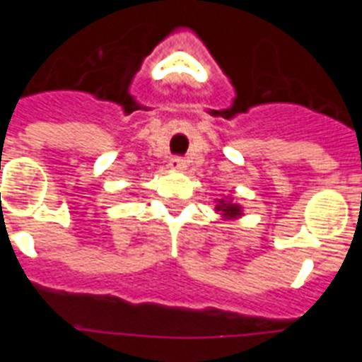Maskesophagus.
<instances>
[{
	"label": "esophagus",
	"instance_id": "34e87169",
	"mask_svg": "<svg viewBox=\"0 0 362 362\" xmlns=\"http://www.w3.org/2000/svg\"><path fill=\"white\" fill-rule=\"evenodd\" d=\"M170 168H174V170H185L187 168V159L181 158V156H174L170 159Z\"/></svg>",
	"mask_w": 362,
	"mask_h": 362
}]
</instances>
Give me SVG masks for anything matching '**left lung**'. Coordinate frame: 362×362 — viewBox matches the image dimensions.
I'll return each instance as SVG.
<instances>
[{
    "label": "left lung",
    "mask_w": 362,
    "mask_h": 362,
    "mask_svg": "<svg viewBox=\"0 0 362 362\" xmlns=\"http://www.w3.org/2000/svg\"><path fill=\"white\" fill-rule=\"evenodd\" d=\"M216 210L219 214H223V216H225V217L241 216V206H238V204H233L232 201L219 199V204H217V206H216Z\"/></svg>",
    "instance_id": "1"
}]
</instances>
